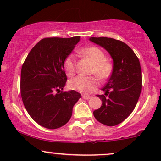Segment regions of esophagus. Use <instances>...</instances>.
Segmentation results:
<instances>
[{"instance_id": "esophagus-1", "label": "esophagus", "mask_w": 161, "mask_h": 161, "mask_svg": "<svg viewBox=\"0 0 161 161\" xmlns=\"http://www.w3.org/2000/svg\"><path fill=\"white\" fill-rule=\"evenodd\" d=\"M82 97H83V99H84V100H89V99H91L92 97L88 96V95H83Z\"/></svg>"}]
</instances>
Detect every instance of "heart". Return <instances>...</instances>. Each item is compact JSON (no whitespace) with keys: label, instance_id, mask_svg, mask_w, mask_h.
Instances as JSON below:
<instances>
[{"label":"heart","instance_id":"b5f03b06","mask_svg":"<svg viewBox=\"0 0 161 161\" xmlns=\"http://www.w3.org/2000/svg\"><path fill=\"white\" fill-rule=\"evenodd\" d=\"M78 53L93 64L92 73L95 75L100 80H104L111 75L113 64L108 59L105 58L104 52L100 48L96 46H89L79 50ZM64 67L68 76L74 75L75 72V59L74 55L69 54L66 57L64 61ZM97 86V80L94 76H78L69 83L70 89L77 90L85 94L92 93Z\"/></svg>","mask_w":161,"mask_h":161}]
</instances>
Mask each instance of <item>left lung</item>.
Segmentation results:
<instances>
[{"label": "left lung", "instance_id": "obj_1", "mask_svg": "<svg viewBox=\"0 0 161 161\" xmlns=\"http://www.w3.org/2000/svg\"><path fill=\"white\" fill-rule=\"evenodd\" d=\"M92 42L104 47L113 58V72L97 95L102 100L100 108L94 111L98 122L107 126L120 124L135 108L142 91V69L138 57L123 42L108 37H91Z\"/></svg>", "mask_w": 161, "mask_h": 161}]
</instances>
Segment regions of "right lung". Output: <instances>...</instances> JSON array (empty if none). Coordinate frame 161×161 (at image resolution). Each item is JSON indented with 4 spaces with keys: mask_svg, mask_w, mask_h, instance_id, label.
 <instances>
[{
    "mask_svg": "<svg viewBox=\"0 0 161 161\" xmlns=\"http://www.w3.org/2000/svg\"><path fill=\"white\" fill-rule=\"evenodd\" d=\"M80 36L45 38L32 48L21 69L20 94L31 117L39 125L56 129L69 122L80 98L75 90L63 92L67 82L64 61Z\"/></svg>",
    "mask_w": 161,
    "mask_h": 161,
    "instance_id": "add662e5",
    "label": "right lung"
}]
</instances>
